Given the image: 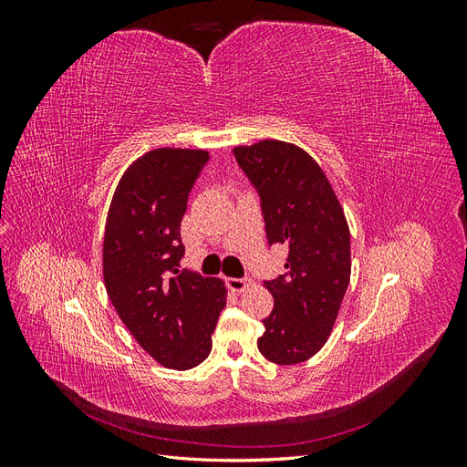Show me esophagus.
Here are the masks:
<instances>
[{"mask_svg": "<svg viewBox=\"0 0 467 467\" xmlns=\"http://www.w3.org/2000/svg\"><path fill=\"white\" fill-rule=\"evenodd\" d=\"M225 285H228V288L232 292H244L245 288L251 286V278H228L225 280Z\"/></svg>", "mask_w": 467, "mask_h": 467, "instance_id": "obj_1", "label": "esophagus"}]
</instances>
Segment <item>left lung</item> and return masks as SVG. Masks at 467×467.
Wrapping results in <instances>:
<instances>
[{
  "label": "left lung",
  "mask_w": 467,
  "mask_h": 467,
  "mask_svg": "<svg viewBox=\"0 0 467 467\" xmlns=\"http://www.w3.org/2000/svg\"><path fill=\"white\" fill-rule=\"evenodd\" d=\"M234 155L261 196L268 245L288 247L286 273L265 282L275 307L257 341L275 364H298L327 343L350 280V232L319 163L300 146L261 140Z\"/></svg>",
  "instance_id": "obj_1"
}]
</instances>
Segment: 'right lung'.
<instances>
[{
	"label": "right lung",
	"mask_w": 467,
	"mask_h": 467,
	"mask_svg": "<svg viewBox=\"0 0 467 467\" xmlns=\"http://www.w3.org/2000/svg\"><path fill=\"white\" fill-rule=\"evenodd\" d=\"M206 150L155 148L130 163L109 206L103 278L119 317L165 368L189 370L212 350L225 306L222 278L179 271L181 220Z\"/></svg>",
	"instance_id": "obj_1"
}]
</instances>
